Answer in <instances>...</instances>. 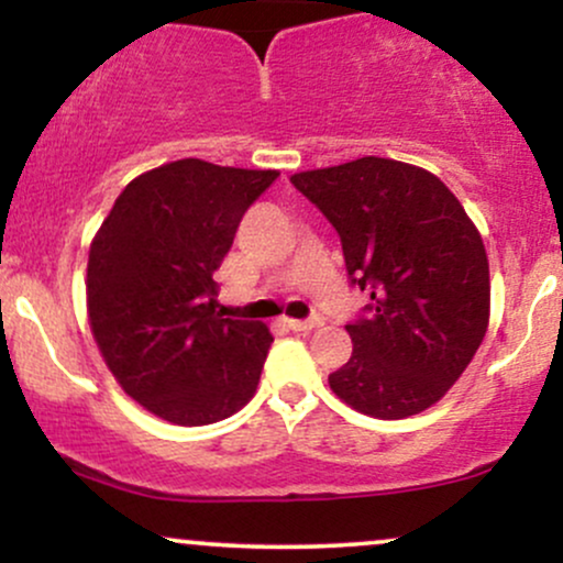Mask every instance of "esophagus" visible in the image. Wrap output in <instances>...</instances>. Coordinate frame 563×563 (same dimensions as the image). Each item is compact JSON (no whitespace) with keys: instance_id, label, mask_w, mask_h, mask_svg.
I'll list each match as a JSON object with an SVG mask.
<instances>
[{"instance_id":"1","label":"esophagus","mask_w":563,"mask_h":563,"mask_svg":"<svg viewBox=\"0 0 563 563\" xmlns=\"http://www.w3.org/2000/svg\"><path fill=\"white\" fill-rule=\"evenodd\" d=\"M286 325L290 331H299V333H307V331H314V328L322 325V318H309V320H286Z\"/></svg>"}]
</instances>
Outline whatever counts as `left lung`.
I'll use <instances>...</instances> for the list:
<instances>
[{
  "label": "left lung",
  "mask_w": 563,
  "mask_h": 563,
  "mask_svg": "<svg viewBox=\"0 0 563 563\" xmlns=\"http://www.w3.org/2000/svg\"><path fill=\"white\" fill-rule=\"evenodd\" d=\"M339 232L346 275L365 290L346 322L352 357L328 376L365 416H416L461 378L489 320V264L479 230L442 179L365 156L290 177Z\"/></svg>",
  "instance_id": "left-lung-1"
}]
</instances>
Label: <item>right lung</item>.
Here are the masks:
<instances>
[{
	"label": "right lung",
	"mask_w": 563,
	"mask_h": 563,
	"mask_svg": "<svg viewBox=\"0 0 563 563\" xmlns=\"http://www.w3.org/2000/svg\"><path fill=\"white\" fill-rule=\"evenodd\" d=\"M277 177L174 161L132 179L95 235V341L121 389L164 421L217 423L254 397L273 335L217 312L214 273L249 206Z\"/></svg>",
	"instance_id": "1"
}]
</instances>
